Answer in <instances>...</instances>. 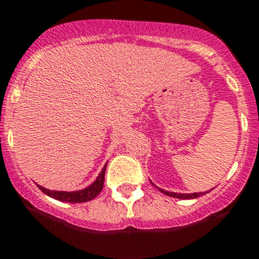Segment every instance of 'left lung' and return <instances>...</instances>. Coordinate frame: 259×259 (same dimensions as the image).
Here are the masks:
<instances>
[{"label": "left lung", "instance_id": "1", "mask_svg": "<svg viewBox=\"0 0 259 259\" xmlns=\"http://www.w3.org/2000/svg\"><path fill=\"white\" fill-rule=\"evenodd\" d=\"M156 188L159 190V192L163 193L165 195H168V197H172V198H179V199H194V198H198V197H200V195H204L208 193V192H204V193H192V194H183V193L167 192V190H163L158 187H156Z\"/></svg>", "mask_w": 259, "mask_h": 259}]
</instances>
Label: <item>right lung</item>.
<instances>
[{"label": "right lung", "instance_id": "1", "mask_svg": "<svg viewBox=\"0 0 259 259\" xmlns=\"http://www.w3.org/2000/svg\"><path fill=\"white\" fill-rule=\"evenodd\" d=\"M106 166L102 168V171L100 172V175L97 176V179L94 180V183H92L89 187L84 188L81 190H75V192H62V190H50L46 189V188L38 185L40 190H42L45 194H47L48 197L53 198V199H57L60 202H66V203H84L89 202V200L94 199L97 195L100 194L101 190L103 189V183H105V172H106Z\"/></svg>", "mask_w": 259, "mask_h": 259}]
</instances>
